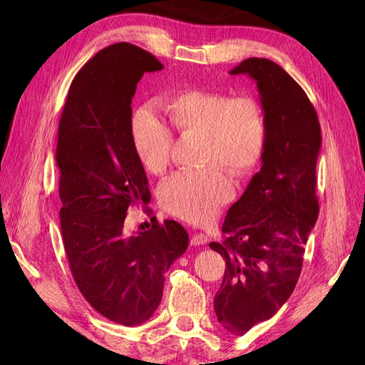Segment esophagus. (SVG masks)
<instances>
[{
	"label": "esophagus",
	"instance_id": "34e87169",
	"mask_svg": "<svg viewBox=\"0 0 365 365\" xmlns=\"http://www.w3.org/2000/svg\"><path fill=\"white\" fill-rule=\"evenodd\" d=\"M207 240H208V237H207L205 235L197 233V235H193V236L190 237V245H193V247H201V245H205V244H207Z\"/></svg>",
	"mask_w": 365,
	"mask_h": 365
}]
</instances>
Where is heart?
Instances as JSON below:
<instances>
[{"label": "heart", "mask_w": 365, "mask_h": 365, "mask_svg": "<svg viewBox=\"0 0 365 365\" xmlns=\"http://www.w3.org/2000/svg\"><path fill=\"white\" fill-rule=\"evenodd\" d=\"M172 126L181 135L201 137L202 170H184L165 180L158 201L169 215L204 224L233 196L230 172L248 175L259 164L268 138L263 106L251 96L185 90L165 103ZM130 140L143 169L163 173L170 163L173 134L155 108H138L130 120Z\"/></svg>", "instance_id": "obj_1"}]
</instances>
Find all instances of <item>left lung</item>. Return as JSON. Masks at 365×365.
I'll use <instances>...</instances> for the list:
<instances>
[{
	"instance_id": "8db88e82",
	"label": "left lung",
	"mask_w": 365,
	"mask_h": 365,
	"mask_svg": "<svg viewBox=\"0 0 365 365\" xmlns=\"http://www.w3.org/2000/svg\"><path fill=\"white\" fill-rule=\"evenodd\" d=\"M230 74L256 81L268 121L262 168L230 207L224 239L210 244L225 259L215 297L217 322L240 336L277 312L300 277L304 245L319 212L322 128L303 88L280 65L250 58Z\"/></svg>"
}]
</instances>
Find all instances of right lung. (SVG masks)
<instances>
[{
    "mask_svg": "<svg viewBox=\"0 0 365 365\" xmlns=\"http://www.w3.org/2000/svg\"><path fill=\"white\" fill-rule=\"evenodd\" d=\"M160 70L155 56L132 43L101 50L76 74L59 121V216L70 269L86 302L128 327L157 311L164 274L189 247L175 220L152 217L148 230H125L128 208L150 201L132 148L130 103L143 74Z\"/></svg>",
    "mask_w": 365,
    "mask_h": 365,
    "instance_id": "obj_1",
    "label": "right lung"
}]
</instances>
